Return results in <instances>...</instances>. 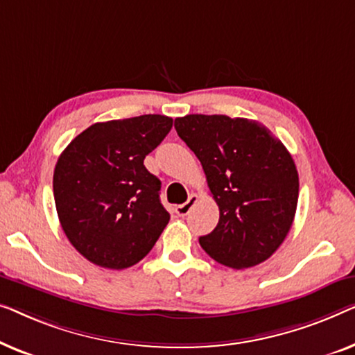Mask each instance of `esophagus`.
Listing matches in <instances>:
<instances>
[{
	"label": "esophagus",
	"instance_id": "34e87169",
	"mask_svg": "<svg viewBox=\"0 0 355 355\" xmlns=\"http://www.w3.org/2000/svg\"><path fill=\"white\" fill-rule=\"evenodd\" d=\"M196 202H198V194L191 193V194H189V196H188V201H187V202L180 204V206H177V207H175V212L178 214L180 217L188 216L189 211H191V207H193L194 204H196Z\"/></svg>",
	"mask_w": 355,
	"mask_h": 355
}]
</instances>
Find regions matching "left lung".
<instances>
[{
    "label": "left lung",
    "instance_id": "8db88e82",
    "mask_svg": "<svg viewBox=\"0 0 355 355\" xmlns=\"http://www.w3.org/2000/svg\"><path fill=\"white\" fill-rule=\"evenodd\" d=\"M178 137L196 154L220 218L199 244L214 261L248 268L267 261L296 214L299 177L291 154L256 121L189 114Z\"/></svg>",
    "mask_w": 355,
    "mask_h": 355
}]
</instances>
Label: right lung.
Returning <instances> with one entry per match:
<instances>
[{"mask_svg": "<svg viewBox=\"0 0 355 355\" xmlns=\"http://www.w3.org/2000/svg\"><path fill=\"white\" fill-rule=\"evenodd\" d=\"M172 122L146 114L93 123L59 156L53 177L59 222L89 262L112 270L135 266L171 220L159 199L161 180L143 162Z\"/></svg>", "mask_w": 355, "mask_h": 355, "instance_id": "1", "label": "right lung"}]
</instances>
